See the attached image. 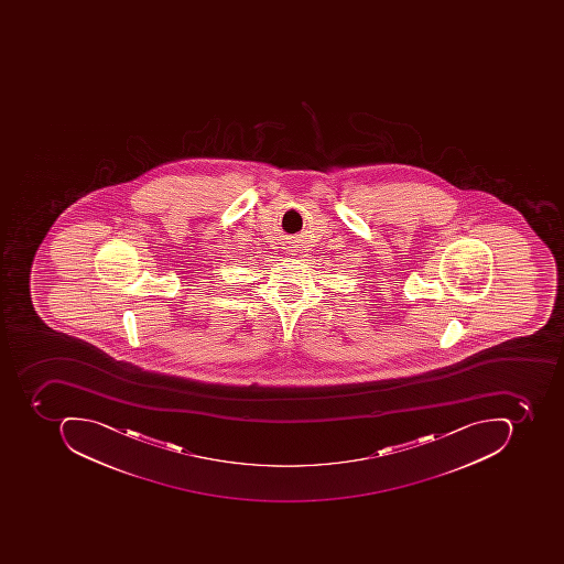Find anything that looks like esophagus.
I'll list each match as a JSON object with an SVG mask.
<instances>
[{
    "mask_svg": "<svg viewBox=\"0 0 564 564\" xmlns=\"http://www.w3.org/2000/svg\"><path fill=\"white\" fill-rule=\"evenodd\" d=\"M288 252H290L291 256H295V252H296L295 247H288Z\"/></svg>",
    "mask_w": 564,
    "mask_h": 564,
    "instance_id": "esophagus-1",
    "label": "esophagus"
}]
</instances>
